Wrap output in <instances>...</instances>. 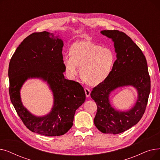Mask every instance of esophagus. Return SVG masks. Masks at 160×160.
Instances as JSON below:
<instances>
[{
  "mask_svg": "<svg viewBox=\"0 0 160 160\" xmlns=\"http://www.w3.org/2000/svg\"><path fill=\"white\" fill-rule=\"evenodd\" d=\"M84 91H85V93H86V95L87 97H89L90 96V93H91V91H90V89L86 88L84 89Z\"/></svg>",
  "mask_w": 160,
  "mask_h": 160,
  "instance_id": "34e87169",
  "label": "esophagus"
}]
</instances>
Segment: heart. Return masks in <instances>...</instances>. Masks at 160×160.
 <instances>
[{
  "label": "heart",
  "mask_w": 160,
  "mask_h": 160,
  "mask_svg": "<svg viewBox=\"0 0 160 160\" xmlns=\"http://www.w3.org/2000/svg\"><path fill=\"white\" fill-rule=\"evenodd\" d=\"M70 54L63 58L68 74L72 78L80 74L89 84L97 86L104 82L111 73L115 55L110 49L102 48L90 41L76 42L70 48Z\"/></svg>",
  "instance_id": "heart-1"
}]
</instances>
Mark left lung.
Wrapping results in <instances>:
<instances>
[{
    "mask_svg": "<svg viewBox=\"0 0 160 160\" xmlns=\"http://www.w3.org/2000/svg\"><path fill=\"white\" fill-rule=\"evenodd\" d=\"M100 33L114 42L117 60L108 77L91 93L97 106L94 123L102 133L117 134L136 124L143 115L150 91V78L145 56L129 36L115 30ZM129 85L138 91L135 105L126 112L115 110L109 102L110 93L117 88Z\"/></svg>",
    "mask_w": 160,
    "mask_h": 160,
    "instance_id": "8db88e82",
    "label": "left lung"
}]
</instances>
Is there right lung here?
<instances>
[{
  "label": "right lung",
  "mask_w": 160,
  "mask_h": 160,
  "mask_svg": "<svg viewBox=\"0 0 160 160\" xmlns=\"http://www.w3.org/2000/svg\"><path fill=\"white\" fill-rule=\"evenodd\" d=\"M63 47L59 35L46 31L33 33L17 48L8 69L10 97L17 113L30 131L46 136H60L68 132L76 110L86 100L80 83L64 77ZM30 78L47 81L53 91V107L45 116H33L21 102L20 89Z\"/></svg>",
  "instance_id": "1"
}]
</instances>
